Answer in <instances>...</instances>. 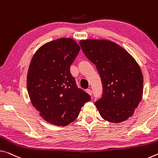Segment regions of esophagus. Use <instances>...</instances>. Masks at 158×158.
Listing matches in <instances>:
<instances>
[{"label":"esophagus","mask_w":158,"mask_h":158,"mask_svg":"<svg viewBox=\"0 0 158 158\" xmlns=\"http://www.w3.org/2000/svg\"><path fill=\"white\" fill-rule=\"evenodd\" d=\"M86 92H87V94H88L89 95H92V90L90 89H86Z\"/></svg>","instance_id":"obj_1"}]
</instances>
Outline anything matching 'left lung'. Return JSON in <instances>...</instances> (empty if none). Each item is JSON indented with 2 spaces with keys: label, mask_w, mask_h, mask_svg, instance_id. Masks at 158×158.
I'll return each mask as SVG.
<instances>
[{
  "label": "left lung",
  "mask_w": 158,
  "mask_h": 158,
  "mask_svg": "<svg viewBox=\"0 0 158 158\" xmlns=\"http://www.w3.org/2000/svg\"><path fill=\"white\" fill-rule=\"evenodd\" d=\"M80 45L102 79V97L94 103L100 115L113 123L127 120L133 115L143 97L140 66L125 49L110 40H81Z\"/></svg>",
  "instance_id": "1"
}]
</instances>
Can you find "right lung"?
Segmentation results:
<instances>
[{"label": "right lung", "mask_w": 158, "mask_h": 158, "mask_svg": "<svg viewBox=\"0 0 158 158\" xmlns=\"http://www.w3.org/2000/svg\"><path fill=\"white\" fill-rule=\"evenodd\" d=\"M80 50L72 38H58L38 48L30 62L27 84L31 102L41 117L52 125H69L91 99L77 88L70 73Z\"/></svg>", "instance_id": "1"}]
</instances>
